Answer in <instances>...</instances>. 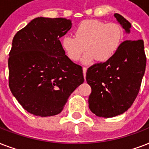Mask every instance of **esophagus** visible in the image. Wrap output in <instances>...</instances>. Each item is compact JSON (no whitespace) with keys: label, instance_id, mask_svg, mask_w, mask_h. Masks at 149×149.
Wrapping results in <instances>:
<instances>
[{"label":"esophagus","instance_id":"obj_1","mask_svg":"<svg viewBox=\"0 0 149 149\" xmlns=\"http://www.w3.org/2000/svg\"><path fill=\"white\" fill-rule=\"evenodd\" d=\"M86 70H87V68L86 67H83V72H84V78L86 77Z\"/></svg>","mask_w":149,"mask_h":149}]
</instances>
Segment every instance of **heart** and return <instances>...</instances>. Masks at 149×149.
<instances>
[{
  "label": "heart",
  "mask_w": 149,
  "mask_h": 149,
  "mask_svg": "<svg viewBox=\"0 0 149 149\" xmlns=\"http://www.w3.org/2000/svg\"><path fill=\"white\" fill-rule=\"evenodd\" d=\"M123 29L115 22L99 20H85L74 30V36H65L62 46L68 57L79 60L85 50L83 63L88 64L97 59L105 62L112 57L119 49L123 38Z\"/></svg>",
  "instance_id": "heart-1"
}]
</instances>
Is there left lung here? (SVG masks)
<instances>
[{
    "label": "left lung",
    "instance_id": "left-lung-1",
    "mask_svg": "<svg viewBox=\"0 0 149 149\" xmlns=\"http://www.w3.org/2000/svg\"><path fill=\"white\" fill-rule=\"evenodd\" d=\"M114 17L129 33L131 23L119 14ZM146 66L144 42L139 39L123 42L110 59L89 67L86 79L92 90L88 100L91 111L101 118L127 111L139 94Z\"/></svg>",
    "mask_w": 149,
    "mask_h": 149
}]
</instances>
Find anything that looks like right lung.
Returning <instances> with one entry per match:
<instances>
[{
  "mask_svg": "<svg viewBox=\"0 0 149 149\" xmlns=\"http://www.w3.org/2000/svg\"><path fill=\"white\" fill-rule=\"evenodd\" d=\"M70 20L36 17L18 31L9 53V87L22 107L40 117L58 114L70 94L84 82L59 38L71 29Z\"/></svg>",
  "mask_w": 149,
  "mask_h": 149,
  "instance_id": "1",
  "label": "right lung"
}]
</instances>
